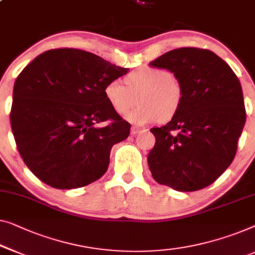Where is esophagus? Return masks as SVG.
<instances>
[{"label":"esophagus","mask_w":255,"mask_h":255,"mask_svg":"<svg viewBox=\"0 0 255 255\" xmlns=\"http://www.w3.org/2000/svg\"><path fill=\"white\" fill-rule=\"evenodd\" d=\"M142 131V128H138V127H132L131 128V134H138V133H140V132Z\"/></svg>","instance_id":"obj_1"}]
</instances>
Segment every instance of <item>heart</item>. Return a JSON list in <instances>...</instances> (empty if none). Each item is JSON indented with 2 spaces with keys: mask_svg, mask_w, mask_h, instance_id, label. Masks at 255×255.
Here are the masks:
<instances>
[{
  "mask_svg": "<svg viewBox=\"0 0 255 255\" xmlns=\"http://www.w3.org/2000/svg\"><path fill=\"white\" fill-rule=\"evenodd\" d=\"M125 85L120 79L106 84L103 94L112 109L124 115L139 105L127 116L131 123L145 125L157 120L167 121L175 115L183 100V88L167 69L141 68L125 77Z\"/></svg>",
  "mask_w": 255,
  "mask_h": 255,
  "instance_id": "obj_1",
  "label": "heart"
}]
</instances>
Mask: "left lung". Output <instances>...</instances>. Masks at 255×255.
<instances>
[{
  "mask_svg": "<svg viewBox=\"0 0 255 255\" xmlns=\"http://www.w3.org/2000/svg\"><path fill=\"white\" fill-rule=\"evenodd\" d=\"M167 69L183 88L170 122L150 128L147 161L158 184L180 192L204 189L227 170L237 152L246 113L241 83L222 58L199 48H178L150 62Z\"/></svg>",
  "mask_w": 255,
  "mask_h": 255,
  "instance_id": "obj_1",
  "label": "left lung"
}]
</instances>
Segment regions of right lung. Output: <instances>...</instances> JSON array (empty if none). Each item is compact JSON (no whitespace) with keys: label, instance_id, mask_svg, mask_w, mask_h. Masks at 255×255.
Returning <instances> with one entry per match:
<instances>
[{"label":"right lung","instance_id":"add662e5","mask_svg":"<svg viewBox=\"0 0 255 255\" xmlns=\"http://www.w3.org/2000/svg\"><path fill=\"white\" fill-rule=\"evenodd\" d=\"M128 71L73 48L47 50L25 66L14 82L10 123L21 158L40 180L70 190L105 175L112 147L128 138L131 125L103 88Z\"/></svg>","mask_w":255,"mask_h":255}]
</instances>
